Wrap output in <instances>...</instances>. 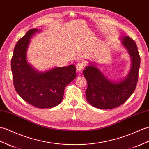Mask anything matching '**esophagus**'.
Returning a JSON list of instances; mask_svg holds the SVG:
<instances>
[{
  "instance_id": "esophagus-1",
  "label": "esophagus",
  "mask_w": 149,
  "mask_h": 149,
  "mask_svg": "<svg viewBox=\"0 0 149 149\" xmlns=\"http://www.w3.org/2000/svg\"><path fill=\"white\" fill-rule=\"evenodd\" d=\"M84 67V64L83 63H81V62H79V63H78L77 65H76V69H77V70L79 72H81L83 70Z\"/></svg>"
}]
</instances>
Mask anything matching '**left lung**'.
<instances>
[{
  "label": "left lung",
  "instance_id": "8db88e82",
  "mask_svg": "<svg viewBox=\"0 0 149 149\" xmlns=\"http://www.w3.org/2000/svg\"><path fill=\"white\" fill-rule=\"evenodd\" d=\"M120 39L132 61L131 70L125 79L119 82L110 81L92 63L83 70L88 83L86 98L96 108L112 109L121 105L130 97L136 88L140 65V56L137 46L128 36H122Z\"/></svg>",
  "mask_w": 149,
  "mask_h": 149
}]
</instances>
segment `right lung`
Instances as JSON below:
<instances>
[{
    "label": "right lung",
    "mask_w": 149,
    "mask_h": 149,
    "mask_svg": "<svg viewBox=\"0 0 149 149\" xmlns=\"http://www.w3.org/2000/svg\"><path fill=\"white\" fill-rule=\"evenodd\" d=\"M39 31L29 30L16 44L11 63L13 84L21 98L29 104L40 109L52 108L61 103L65 87L77 76L76 69L70 65L40 72L28 63L30 39Z\"/></svg>",
    "instance_id": "obj_1"
}]
</instances>
